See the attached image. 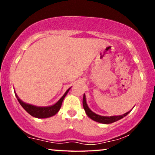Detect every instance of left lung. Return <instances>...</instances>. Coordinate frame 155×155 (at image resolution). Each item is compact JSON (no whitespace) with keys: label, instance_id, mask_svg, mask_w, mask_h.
I'll return each instance as SVG.
<instances>
[{"label":"left lung","instance_id":"8db88e82","mask_svg":"<svg viewBox=\"0 0 155 155\" xmlns=\"http://www.w3.org/2000/svg\"><path fill=\"white\" fill-rule=\"evenodd\" d=\"M83 107L84 109L86 111V114H87V116L90 117V119H92V120L95 121V122H100V123H103V124H110L112 123V122H117V120H121L122 118H123L124 117L127 116V114H129L128 111L127 113L124 114L122 115H120V116H112V117H103L101 116V115L96 114L95 113H94L93 111H92L88 107L87 104L86 103V98H85V95H84L83 96Z\"/></svg>","mask_w":155,"mask_h":155}]
</instances>
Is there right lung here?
I'll list each match as a JSON object with an SVG mask.
<instances>
[{
  "label": "right lung",
  "mask_w": 155,
  "mask_h": 155,
  "mask_svg": "<svg viewBox=\"0 0 155 155\" xmlns=\"http://www.w3.org/2000/svg\"><path fill=\"white\" fill-rule=\"evenodd\" d=\"M69 90H70V88L65 92V93L64 94L63 97H62L56 104L53 105V106H48V107H38V106H33V105L25 104V103L22 102V101L17 97V95H15L16 97H17L19 103L20 104L21 106H22V108H24L28 114H30L31 116L36 117V118H47V117L54 116V114H56L59 111L60 108L61 107V105L62 103H63L64 97H65V95H67Z\"/></svg>",
  "instance_id": "right-lung-1"
}]
</instances>
